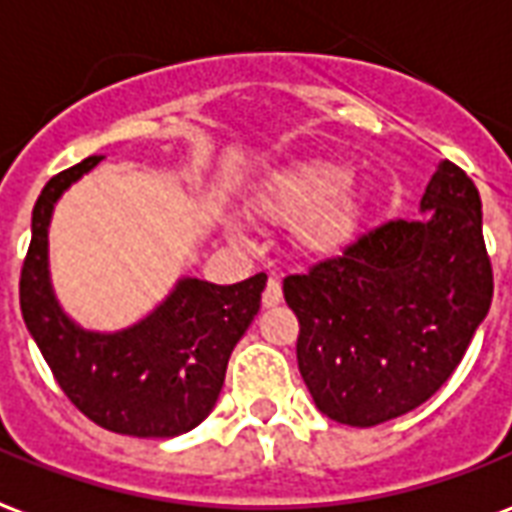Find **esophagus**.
I'll use <instances>...</instances> for the list:
<instances>
[{
    "instance_id": "34e87169",
    "label": "esophagus",
    "mask_w": 512,
    "mask_h": 512,
    "mask_svg": "<svg viewBox=\"0 0 512 512\" xmlns=\"http://www.w3.org/2000/svg\"><path fill=\"white\" fill-rule=\"evenodd\" d=\"M279 301H282V282L276 276H271L266 290H263V306H276Z\"/></svg>"
}]
</instances>
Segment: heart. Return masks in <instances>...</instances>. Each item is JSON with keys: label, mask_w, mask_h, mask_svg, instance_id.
<instances>
[{"label": "heart", "mask_w": 512, "mask_h": 512, "mask_svg": "<svg viewBox=\"0 0 512 512\" xmlns=\"http://www.w3.org/2000/svg\"><path fill=\"white\" fill-rule=\"evenodd\" d=\"M352 173L344 165L314 162L268 181L257 195V208L279 225H295L306 252L336 255L355 241L361 230L363 198L350 189ZM233 233H241V227Z\"/></svg>", "instance_id": "b5f03b06"}]
</instances>
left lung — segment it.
<instances>
[{
	"label": "left lung",
	"mask_w": 512,
	"mask_h": 512,
	"mask_svg": "<svg viewBox=\"0 0 512 512\" xmlns=\"http://www.w3.org/2000/svg\"><path fill=\"white\" fill-rule=\"evenodd\" d=\"M420 211L429 217L385 222L285 279L298 369L336 423L369 429L429 401L486 320L494 274L478 187L442 160Z\"/></svg>",
	"instance_id": "left-lung-1"
}]
</instances>
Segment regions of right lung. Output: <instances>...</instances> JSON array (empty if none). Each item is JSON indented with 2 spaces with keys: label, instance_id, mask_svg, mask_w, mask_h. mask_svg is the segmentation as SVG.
Wrapping results in <instances>:
<instances>
[{
  "label": "right lung",
  "instance_id": "obj_1",
  "mask_svg": "<svg viewBox=\"0 0 512 512\" xmlns=\"http://www.w3.org/2000/svg\"><path fill=\"white\" fill-rule=\"evenodd\" d=\"M102 157L48 181L34 203L21 268V314L59 388L97 426L130 437H179L208 418L225 385L230 352L260 309L266 274L238 285L184 276L154 312L113 333L86 331L56 301L48 225L64 189Z\"/></svg>",
  "mask_w": 512,
  "mask_h": 512
}]
</instances>
